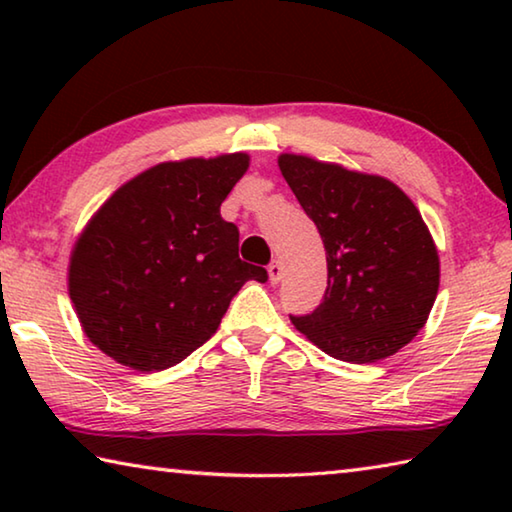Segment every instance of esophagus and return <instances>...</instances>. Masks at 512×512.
Listing matches in <instances>:
<instances>
[{"instance_id": "34e87169", "label": "esophagus", "mask_w": 512, "mask_h": 512, "mask_svg": "<svg viewBox=\"0 0 512 512\" xmlns=\"http://www.w3.org/2000/svg\"><path fill=\"white\" fill-rule=\"evenodd\" d=\"M268 275H271V282H280L282 275H284V266L280 259H273L271 264H268Z\"/></svg>"}]
</instances>
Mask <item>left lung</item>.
Wrapping results in <instances>:
<instances>
[{"instance_id": "obj_1", "label": "left lung", "mask_w": 512, "mask_h": 512, "mask_svg": "<svg viewBox=\"0 0 512 512\" xmlns=\"http://www.w3.org/2000/svg\"><path fill=\"white\" fill-rule=\"evenodd\" d=\"M327 257V289L309 316H291L329 357L377 363L427 323L440 284V257L422 214L393 180L309 155L277 158Z\"/></svg>"}]
</instances>
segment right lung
<instances>
[{
	"label": "right lung",
	"instance_id": "right-lung-1",
	"mask_svg": "<svg viewBox=\"0 0 512 512\" xmlns=\"http://www.w3.org/2000/svg\"><path fill=\"white\" fill-rule=\"evenodd\" d=\"M248 153L160 162L121 185L85 223L67 266L81 329L121 366H176L219 329L230 300L262 266L239 259L221 203Z\"/></svg>",
	"mask_w": 512,
	"mask_h": 512
}]
</instances>
